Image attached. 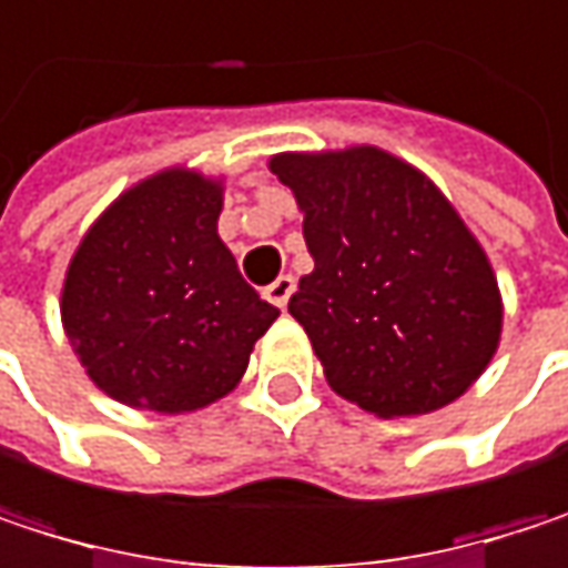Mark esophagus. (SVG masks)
Listing matches in <instances>:
<instances>
[{"label":"esophagus","mask_w":568,"mask_h":568,"mask_svg":"<svg viewBox=\"0 0 568 568\" xmlns=\"http://www.w3.org/2000/svg\"><path fill=\"white\" fill-rule=\"evenodd\" d=\"M292 292H295V280H292V276H280L276 283L266 285V292H263V295H266V298H270L273 305L285 308V305H288V295H292Z\"/></svg>","instance_id":"34e87169"}]
</instances>
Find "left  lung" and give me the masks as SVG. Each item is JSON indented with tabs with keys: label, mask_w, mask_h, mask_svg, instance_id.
<instances>
[{
	"label": "left lung",
	"mask_w": 568,
	"mask_h": 568,
	"mask_svg": "<svg viewBox=\"0 0 568 568\" xmlns=\"http://www.w3.org/2000/svg\"><path fill=\"white\" fill-rule=\"evenodd\" d=\"M315 270L288 315L335 395L375 417H417L464 395L494 362L504 295L487 250L444 190L375 144L283 151Z\"/></svg>",
	"instance_id": "left-lung-1"
}]
</instances>
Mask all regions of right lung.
Wrapping results in <instances>:
<instances>
[{"instance_id": "1", "label": "right lung", "mask_w": 568, "mask_h": 568, "mask_svg": "<svg viewBox=\"0 0 568 568\" xmlns=\"http://www.w3.org/2000/svg\"><path fill=\"white\" fill-rule=\"evenodd\" d=\"M226 173L173 164L121 190L74 246L61 328L98 392L154 414L226 397L280 318L220 240Z\"/></svg>"}]
</instances>
